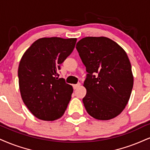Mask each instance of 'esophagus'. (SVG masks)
Returning <instances> with one entry per match:
<instances>
[{
    "label": "esophagus",
    "mask_w": 150,
    "mask_h": 150,
    "mask_svg": "<svg viewBox=\"0 0 150 150\" xmlns=\"http://www.w3.org/2000/svg\"><path fill=\"white\" fill-rule=\"evenodd\" d=\"M80 86H81L80 83H77L76 85H73V88H74V90L76 89V88H78L79 87H80Z\"/></svg>",
    "instance_id": "esophagus-1"
}]
</instances>
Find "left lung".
<instances>
[{
    "instance_id": "8db88e82",
    "label": "left lung",
    "mask_w": 150,
    "mask_h": 150,
    "mask_svg": "<svg viewBox=\"0 0 150 150\" xmlns=\"http://www.w3.org/2000/svg\"><path fill=\"white\" fill-rule=\"evenodd\" d=\"M76 48L88 72L83 99L87 112L100 120L117 117L127 106L134 86L127 53L105 37H86Z\"/></svg>"
}]
</instances>
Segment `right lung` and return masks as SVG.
Returning a JSON list of instances; mask_svg holds the SVG:
<instances>
[{
    "instance_id": "add662e5",
    "label": "right lung",
    "mask_w": 150,
    "mask_h": 150,
    "mask_svg": "<svg viewBox=\"0 0 150 150\" xmlns=\"http://www.w3.org/2000/svg\"><path fill=\"white\" fill-rule=\"evenodd\" d=\"M76 40L40 38L33 42L20 60L18 76L22 100L38 119L53 121L64 113L73 88L59 78L58 71L73 51Z\"/></svg>"
}]
</instances>
